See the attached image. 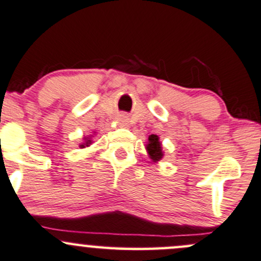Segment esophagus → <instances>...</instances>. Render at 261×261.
Masks as SVG:
<instances>
[{"label": "esophagus", "instance_id": "1", "mask_svg": "<svg viewBox=\"0 0 261 261\" xmlns=\"http://www.w3.org/2000/svg\"><path fill=\"white\" fill-rule=\"evenodd\" d=\"M126 116H123V115H121V116L119 117V122H121V123H126Z\"/></svg>", "mask_w": 261, "mask_h": 261}]
</instances>
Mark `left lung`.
I'll return each mask as SVG.
<instances>
[{
    "label": "left lung",
    "instance_id": "1",
    "mask_svg": "<svg viewBox=\"0 0 261 261\" xmlns=\"http://www.w3.org/2000/svg\"><path fill=\"white\" fill-rule=\"evenodd\" d=\"M146 150L149 153L150 159L156 163V161L161 160L164 156L163 149H161V142L159 141L158 135H150L149 136V142L146 144Z\"/></svg>",
    "mask_w": 261,
    "mask_h": 261
}]
</instances>
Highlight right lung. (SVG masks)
<instances>
[{"instance_id":"obj_1","label":"right lung","mask_w":261,"mask_h":261,"mask_svg":"<svg viewBox=\"0 0 261 261\" xmlns=\"http://www.w3.org/2000/svg\"><path fill=\"white\" fill-rule=\"evenodd\" d=\"M91 144V140H89V139H85V142H82V144L80 145V147L82 149V147H86V146H89V145Z\"/></svg>"}]
</instances>
